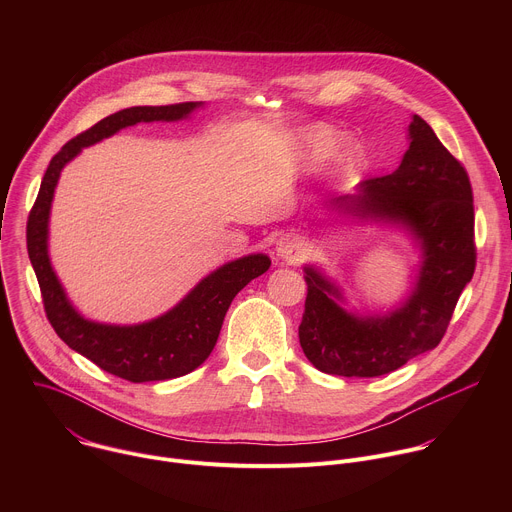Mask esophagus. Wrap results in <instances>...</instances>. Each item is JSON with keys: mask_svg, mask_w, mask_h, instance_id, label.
<instances>
[{"mask_svg": "<svg viewBox=\"0 0 512 512\" xmlns=\"http://www.w3.org/2000/svg\"><path fill=\"white\" fill-rule=\"evenodd\" d=\"M275 251H277V257L285 261H298L304 255V243L294 235H285L277 241Z\"/></svg>", "mask_w": 512, "mask_h": 512, "instance_id": "1", "label": "esophagus"}]
</instances>
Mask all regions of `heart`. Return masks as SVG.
Returning <instances> with one entry per match:
<instances>
[{"label":"heart","mask_w":512,"mask_h":512,"mask_svg":"<svg viewBox=\"0 0 512 512\" xmlns=\"http://www.w3.org/2000/svg\"><path fill=\"white\" fill-rule=\"evenodd\" d=\"M338 141H340V135L330 127H312L304 135L306 150H310L312 154H326L336 148Z\"/></svg>","instance_id":"heart-1"}]
</instances>
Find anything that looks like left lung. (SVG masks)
Here are the masks:
<instances>
[{
	"label": "left lung",
	"instance_id": "obj_1",
	"mask_svg": "<svg viewBox=\"0 0 512 512\" xmlns=\"http://www.w3.org/2000/svg\"><path fill=\"white\" fill-rule=\"evenodd\" d=\"M409 139V150L393 174L364 180L356 194L338 196L330 206L409 227L423 249L417 285L389 316L356 318L338 306V289L314 267H306L300 344L322 373L379 377L435 348L474 275V198L468 172L419 115L411 117Z\"/></svg>",
	"mask_w": 512,
	"mask_h": 512
}]
</instances>
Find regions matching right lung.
<instances>
[{"instance_id":"right-lung-1","label":"right lung","mask_w":512,"mask_h":512,"mask_svg":"<svg viewBox=\"0 0 512 512\" xmlns=\"http://www.w3.org/2000/svg\"><path fill=\"white\" fill-rule=\"evenodd\" d=\"M202 101H186L162 107H129L117 111L87 131L72 137L50 160L36 202L28 216L26 243L32 267L38 277L42 304L54 332L99 369L131 381H166L192 373L212 352L233 298L271 265L267 255H249L231 261L204 277L190 294L168 314L137 326H109L85 320L64 296L56 279L46 239L48 214L60 170L81 148L141 121H178L190 115Z\"/></svg>"}]
</instances>
